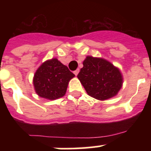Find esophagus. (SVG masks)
<instances>
[{
    "label": "esophagus",
    "instance_id": "34e87169",
    "mask_svg": "<svg viewBox=\"0 0 151 151\" xmlns=\"http://www.w3.org/2000/svg\"><path fill=\"white\" fill-rule=\"evenodd\" d=\"M73 73H74V74L76 75V76H77V75L78 74V73H79V69H77L76 70H75V71L73 72Z\"/></svg>",
    "mask_w": 151,
    "mask_h": 151
}]
</instances>
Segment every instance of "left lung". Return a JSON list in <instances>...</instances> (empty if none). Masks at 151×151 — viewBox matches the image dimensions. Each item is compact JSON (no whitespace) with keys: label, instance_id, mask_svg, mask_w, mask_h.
Segmentation results:
<instances>
[{"label":"left lung","instance_id":"8db88e82","mask_svg":"<svg viewBox=\"0 0 151 151\" xmlns=\"http://www.w3.org/2000/svg\"><path fill=\"white\" fill-rule=\"evenodd\" d=\"M88 95L105 101L118 94L122 76L118 68L102 58L88 56L77 76Z\"/></svg>","mask_w":151,"mask_h":151}]
</instances>
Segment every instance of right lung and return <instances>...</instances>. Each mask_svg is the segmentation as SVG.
<instances>
[{
	"label": "right lung",
	"mask_w": 151,
	"mask_h": 151,
	"mask_svg": "<svg viewBox=\"0 0 151 151\" xmlns=\"http://www.w3.org/2000/svg\"><path fill=\"white\" fill-rule=\"evenodd\" d=\"M75 76L68 67L56 58L45 61L35 72L33 84L38 96L55 100L65 95L68 84Z\"/></svg>",
	"instance_id": "obj_1"
}]
</instances>
